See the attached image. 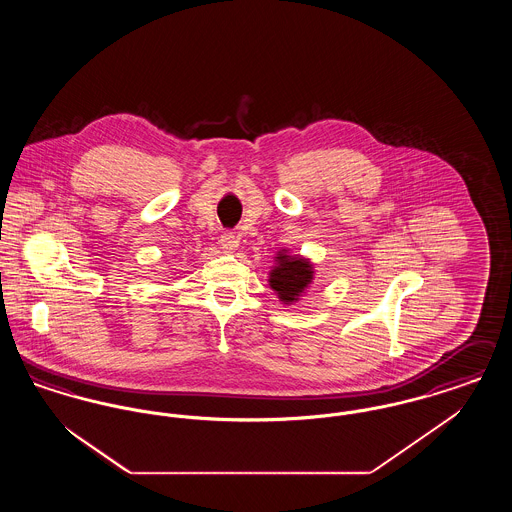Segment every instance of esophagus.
I'll use <instances>...</instances> for the list:
<instances>
[{
	"mask_svg": "<svg viewBox=\"0 0 512 512\" xmlns=\"http://www.w3.org/2000/svg\"><path fill=\"white\" fill-rule=\"evenodd\" d=\"M238 236L234 234V232H224L222 236H220V245H222V249L224 251H234L236 247H238Z\"/></svg>",
	"mask_w": 512,
	"mask_h": 512,
	"instance_id": "obj_1",
	"label": "esophagus"
}]
</instances>
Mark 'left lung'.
Here are the masks:
<instances>
[{"label": "left lung", "mask_w": 512, "mask_h": 512, "mask_svg": "<svg viewBox=\"0 0 512 512\" xmlns=\"http://www.w3.org/2000/svg\"><path fill=\"white\" fill-rule=\"evenodd\" d=\"M274 259H276V267L270 270L268 284L280 297L282 303L292 305L295 301H299V297L311 286L315 270L309 259H303L299 255L297 257L288 255L286 249L278 251Z\"/></svg>", "instance_id": "1"}]
</instances>
